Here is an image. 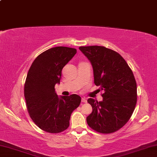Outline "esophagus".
Wrapping results in <instances>:
<instances>
[{
  "label": "esophagus",
  "mask_w": 157,
  "mask_h": 157,
  "mask_svg": "<svg viewBox=\"0 0 157 157\" xmlns=\"http://www.w3.org/2000/svg\"><path fill=\"white\" fill-rule=\"evenodd\" d=\"M82 102L86 103V102H87V100H86L85 98H82Z\"/></svg>",
  "instance_id": "esophagus-1"
}]
</instances>
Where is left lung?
I'll use <instances>...</instances> for the list:
<instances>
[{"mask_svg":"<svg viewBox=\"0 0 157 157\" xmlns=\"http://www.w3.org/2000/svg\"><path fill=\"white\" fill-rule=\"evenodd\" d=\"M79 49L91 62L94 83L103 91V100H87L92 107L87 116L88 125L102 134L122 128L134 112L137 86L132 69L121 55L104 46H80Z\"/></svg>","mask_w":157,"mask_h":157,"instance_id":"obj_1","label":"left lung"}]
</instances>
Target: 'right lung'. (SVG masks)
Here are the masks:
<instances>
[{
	"mask_svg": "<svg viewBox=\"0 0 157 157\" xmlns=\"http://www.w3.org/2000/svg\"><path fill=\"white\" fill-rule=\"evenodd\" d=\"M76 52L73 48H52L38 55L28 71L24 85L27 109L36 126L46 132L57 134L67 129L71 113L81 102L76 94L59 98L55 89L63 68Z\"/></svg>",
	"mask_w": 157,
	"mask_h": 157,
	"instance_id": "add662e5",
	"label": "right lung"
}]
</instances>
